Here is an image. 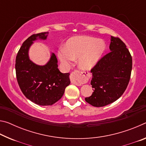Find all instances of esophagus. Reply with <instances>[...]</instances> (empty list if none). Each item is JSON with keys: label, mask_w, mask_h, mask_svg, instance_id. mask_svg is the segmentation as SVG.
<instances>
[{"label": "esophagus", "mask_w": 146, "mask_h": 146, "mask_svg": "<svg viewBox=\"0 0 146 146\" xmlns=\"http://www.w3.org/2000/svg\"><path fill=\"white\" fill-rule=\"evenodd\" d=\"M70 79L71 82L77 86L82 85L88 80L87 76L84 75H83L82 73L78 71H75L71 73L70 75Z\"/></svg>", "instance_id": "obj_1"}]
</instances>
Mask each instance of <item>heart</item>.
I'll return each mask as SVG.
<instances>
[{
    "mask_svg": "<svg viewBox=\"0 0 146 146\" xmlns=\"http://www.w3.org/2000/svg\"><path fill=\"white\" fill-rule=\"evenodd\" d=\"M105 48V43L101 40L85 36H73L66 42V47L58 49V57L66 68L78 58L79 67L90 70L97 64Z\"/></svg>",
    "mask_w": 146,
    "mask_h": 146,
    "instance_id": "1",
    "label": "heart"
}]
</instances>
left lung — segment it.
Masks as SVG:
<instances>
[{
    "instance_id": "1",
    "label": "left lung",
    "mask_w": 146,
    "mask_h": 146,
    "mask_svg": "<svg viewBox=\"0 0 146 146\" xmlns=\"http://www.w3.org/2000/svg\"><path fill=\"white\" fill-rule=\"evenodd\" d=\"M110 52L91 69L93 92L85 100L95 107H103L118 99L126 90L132 70V57L119 38L111 36Z\"/></svg>"
}]
</instances>
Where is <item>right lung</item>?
<instances>
[{"label":"right lung","mask_w":146,"mask_h":146,"mask_svg":"<svg viewBox=\"0 0 146 146\" xmlns=\"http://www.w3.org/2000/svg\"><path fill=\"white\" fill-rule=\"evenodd\" d=\"M48 32L32 35L24 42L17 53L15 70L17 82L22 92L31 102L39 106H51L62 97L70 85V73L58 69V60L53 53L45 65L33 62L29 49L38 39L46 40Z\"/></svg>","instance_id":"right-lung-1"}]
</instances>
